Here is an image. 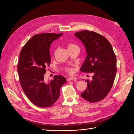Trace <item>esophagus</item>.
<instances>
[{
  "instance_id": "obj_1",
  "label": "esophagus",
  "mask_w": 134,
  "mask_h": 134,
  "mask_svg": "<svg viewBox=\"0 0 134 134\" xmlns=\"http://www.w3.org/2000/svg\"><path fill=\"white\" fill-rule=\"evenodd\" d=\"M67 80L68 81H70V80H76L77 78H75V77H72V76H70V77H69V78L67 79Z\"/></svg>"
}]
</instances>
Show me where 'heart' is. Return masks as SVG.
Here are the masks:
<instances>
[{"label":"heart","instance_id":"heart-1","mask_svg":"<svg viewBox=\"0 0 134 134\" xmlns=\"http://www.w3.org/2000/svg\"><path fill=\"white\" fill-rule=\"evenodd\" d=\"M79 48L78 46L76 45V44L73 43H69L67 44V49L68 50H70L72 49H74V48ZM65 71L67 73L69 74H74V69L73 68H66L65 69Z\"/></svg>","mask_w":134,"mask_h":134}]
</instances>
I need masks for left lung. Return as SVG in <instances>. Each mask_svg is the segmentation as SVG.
Segmentation results:
<instances>
[{
	"mask_svg": "<svg viewBox=\"0 0 134 134\" xmlns=\"http://www.w3.org/2000/svg\"><path fill=\"white\" fill-rule=\"evenodd\" d=\"M75 35L84 43L87 56L80 71L93 72L92 80H86L87 87L81 96L91 103L104 99L110 91L117 71L116 57L106 38L88 30L77 32Z\"/></svg>",
	"mask_w": 134,
	"mask_h": 134,
	"instance_id": "obj_1",
	"label": "left lung"
}]
</instances>
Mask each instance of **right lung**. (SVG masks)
<instances>
[{"instance_id": "add662e5", "label": "right lung", "mask_w": 134, "mask_h": 134, "mask_svg": "<svg viewBox=\"0 0 134 134\" xmlns=\"http://www.w3.org/2000/svg\"><path fill=\"white\" fill-rule=\"evenodd\" d=\"M63 34L35 35L20 52L17 66L19 82L27 98L38 107L53 105L59 98L60 88L66 82L60 75H55L48 83L44 80V74L51 63L50 45Z\"/></svg>"}]
</instances>
